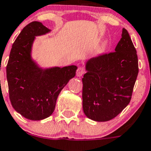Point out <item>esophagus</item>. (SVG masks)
Wrapping results in <instances>:
<instances>
[{
	"label": "esophagus",
	"instance_id": "1",
	"mask_svg": "<svg viewBox=\"0 0 151 151\" xmlns=\"http://www.w3.org/2000/svg\"><path fill=\"white\" fill-rule=\"evenodd\" d=\"M83 74H84V69L82 67H79L77 70V76L80 77L83 75Z\"/></svg>",
	"mask_w": 151,
	"mask_h": 151
}]
</instances>
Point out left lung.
<instances>
[{"instance_id": "left-lung-1", "label": "left lung", "mask_w": 151, "mask_h": 151, "mask_svg": "<svg viewBox=\"0 0 151 151\" xmlns=\"http://www.w3.org/2000/svg\"><path fill=\"white\" fill-rule=\"evenodd\" d=\"M83 80V108L88 118L106 122L129 104L139 72L137 51L128 31L114 52L99 55L86 63Z\"/></svg>"}]
</instances>
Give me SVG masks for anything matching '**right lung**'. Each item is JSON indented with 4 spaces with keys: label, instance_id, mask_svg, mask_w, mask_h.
Masks as SVG:
<instances>
[{
    "label": "right lung",
    "instance_id": "1",
    "mask_svg": "<svg viewBox=\"0 0 151 151\" xmlns=\"http://www.w3.org/2000/svg\"><path fill=\"white\" fill-rule=\"evenodd\" d=\"M43 23L25 26L14 42L6 66L9 99L14 109L30 120H41L52 114L57 99L71 78L76 65L43 68L32 58L35 37L50 32Z\"/></svg>",
    "mask_w": 151,
    "mask_h": 151
}]
</instances>
